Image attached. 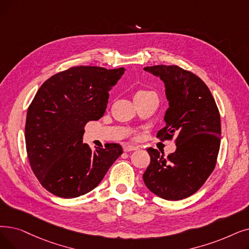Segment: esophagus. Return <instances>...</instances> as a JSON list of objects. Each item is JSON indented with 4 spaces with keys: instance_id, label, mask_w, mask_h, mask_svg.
I'll list each match as a JSON object with an SVG mask.
<instances>
[{
    "instance_id": "34e87169",
    "label": "esophagus",
    "mask_w": 249,
    "mask_h": 249,
    "mask_svg": "<svg viewBox=\"0 0 249 249\" xmlns=\"http://www.w3.org/2000/svg\"><path fill=\"white\" fill-rule=\"evenodd\" d=\"M123 149H124V151H126V153H128V151H131V150L137 149V147L134 146V145H131V144H127V145L124 146Z\"/></svg>"
}]
</instances>
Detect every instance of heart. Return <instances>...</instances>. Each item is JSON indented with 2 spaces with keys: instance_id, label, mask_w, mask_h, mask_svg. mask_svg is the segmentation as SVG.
I'll list each match as a JSON object with an SVG mask.
<instances>
[{
  "instance_id": "obj_1",
  "label": "heart",
  "mask_w": 249,
  "mask_h": 249,
  "mask_svg": "<svg viewBox=\"0 0 249 249\" xmlns=\"http://www.w3.org/2000/svg\"><path fill=\"white\" fill-rule=\"evenodd\" d=\"M143 92H149V91H139V92H137V93H143Z\"/></svg>"
}]
</instances>
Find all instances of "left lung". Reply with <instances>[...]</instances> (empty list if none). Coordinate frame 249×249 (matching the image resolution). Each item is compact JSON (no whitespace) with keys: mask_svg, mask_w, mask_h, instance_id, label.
<instances>
[{"mask_svg":"<svg viewBox=\"0 0 249 249\" xmlns=\"http://www.w3.org/2000/svg\"><path fill=\"white\" fill-rule=\"evenodd\" d=\"M164 82L169 107L161 140L176 137V150L164 158L147 148L150 164L143 174L146 187L159 197L180 200L196 193L214 169L220 149L221 120L218 107L205 83L178 66L144 67Z\"/></svg>","mask_w":249,"mask_h":249,"instance_id":"left-lung-1","label":"left lung"}]
</instances>
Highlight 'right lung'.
I'll list each match as a JSON object with an SVG mask.
<instances>
[{"mask_svg": "<svg viewBox=\"0 0 249 249\" xmlns=\"http://www.w3.org/2000/svg\"><path fill=\"white\" fill-rule=\"evenodd\" d=\"M124 72L72 67L50 77L37 90L26 115V150L35 175L53 196L74 198L91 191L123 154L117 143L92 150L82 136L86 123L104 116L109 91Z\"/></svg>", "mask_w": 249, "mask_h": 249, "instance_id": "right-lung-1", "label": "right lung"}]
</instances>
